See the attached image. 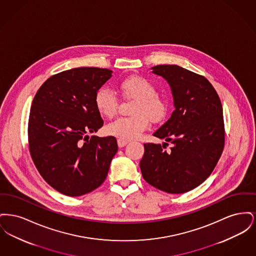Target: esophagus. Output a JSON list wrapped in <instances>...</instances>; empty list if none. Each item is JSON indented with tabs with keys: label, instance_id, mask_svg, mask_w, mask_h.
<instances>
[{
	"label": "esophagus",
	"instance_id": "obj_1",
	"mask_svg": "<svg viewBox=\"0 0 256 256\" xmlns=\"http://www.w3.org/2000/svg\"><path fill=\"white\" fill-rule=\"evenodd\" d=\"M118 146H119V148H122V146H126L128 142V141H124V140H121V139H118Z\"/></svg>",
	"mask_w": 256,
	"mask_h": 256
}]
</instances>
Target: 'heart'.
Here are the masks:
<instances>
[{
	"label": "heart",
	"mask_w": 256,
	"mask_h": 256,
	"mask_svg": "<svg viewBox=\"0 0 256 256\" xmlns=\"http://www.w3.org/2000/svg\"><path fill=\"white\" fill-rule=\"evenodd\" d=\"M120 92L128 100H135L132 110V117L119 118L106 126V134L121 140L138 138L150 122L164 119L168 106L166 102L156 95V88L148 78L132 76L119 84ZM95 106L98 113L106 118L113 117L118 108V98L106 88L98 89L95 95Z\"/></svg>",
	"instance_id": "heart-1"
}]
</instances>
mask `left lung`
<instances>
[{
	"label": "left lung",
	"mask_w": 256,
	"mask_h": 256,
	"mask_svg": "<svg viewBox=\"0 0 256 256\" xmlns=\"http://www.w3.org/2000/svg\"><path fill=\"white\" fill-rule=\"evenodd\" d=\"M152 73L170 86L174 110L154 134L170 142L144 144L140 169L146 182L170 194L186 193L214 170L224 145L222 108L212 84L202 76L178 65H158Z\"/></svg>",
	"instance_id": "obj_1"
}]
</instances>
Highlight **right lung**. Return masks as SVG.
Instances as JSON below:
<instances>
[{"label": "right lung", "mask_w": 256, "mask_h": 256, "mask_svg": "<svg viewBox=\"0 0 256 256\" xmlns=\"http://www.w3.org/2000/svg\"><path fill=\"white\" fill-rule=\"evenodd\" d=\"M112 71L80 67L56 74L38 89L28 119V145L42 178L63 195H84L104 182L118 150L113 136L91 137L104 121L98 90Z\"/></svg>", "instance_id": "add662e5"}]
</instances>
